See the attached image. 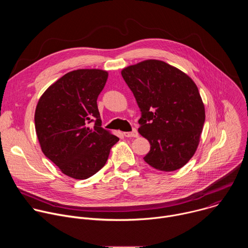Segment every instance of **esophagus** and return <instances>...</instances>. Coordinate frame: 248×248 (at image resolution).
Masks as SVG:
<instances>
[{
	"label": "esophagus",
	"instance_id": "esophagus-1",
	"mask_svg": "<svg viewBox=\"0 0 248 248\" xmlns=\"http://www.w3.org/2000/svg\"><path fill=\"white\" fill-rule=\"evenodd\" d=\"M124 135L125 137H137L138 136V132L136 129H133L131 132H124Z\"/></svg>",
	"mask_w": 248,
	"mask_h": 248
}]
</instances>
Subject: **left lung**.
I'll return each instance as SVG.
<instances>
[{"instance_id":"8db88e82","label":"left lung","mask_w":248,"mask_h":248,"mask_svg":"<svg viewBox=\"0 0 248 248\" xmlns=\"http://www.w3.org/2000/svg\"><path fill=\"white\" fill-rule=\"evenodd\" d=\"M122 76L141 111L138 132L150 143L144 161L163 171L181 169L195 154L205 122L195 82L159 60L126 66Z\"/></svg>"}]
</instances>
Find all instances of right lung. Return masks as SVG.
Here are the masks:
<instances>
[{
    "instance_id": "right-lung-1",
    "label": "right lung",
    "mask_w": 248,
    "mask_h": 248,
    "mask_svg": "<svg viewBox=\"0 0 248 248\" xmlns=\"http://www.w3.org/2000/svg\"><path fill=\"white\" fill-rule=\"evenodd\" d=\"M108 76L98 68L73 70L50 85L37 103L34 121L41 150L69 178L95 174L120 140L101 127L97 98Z\"/></svg>"
}]
</instances>
